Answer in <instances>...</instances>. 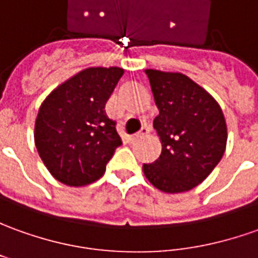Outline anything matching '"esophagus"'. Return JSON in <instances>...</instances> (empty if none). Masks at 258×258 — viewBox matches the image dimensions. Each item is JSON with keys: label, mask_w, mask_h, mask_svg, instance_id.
I'll use <instances>...</instances> for the list:
<instances>
[{"label": "esophagus", "mask_w": 258, "mask_h": 258, "mask_svg": "<svg viewBox=\"0 0 258 258\" xmlns=\"http://www.w3.org/2000/svg\"><path fill=\"white\" fill-rule=\"evenodd\" d=\"M147 133H149V127H147V126H142V129H140L139 132L136 133V135L129 136V142H136V140L142 139V138L147 136Z\"/></svg>", "instance_id": "34e87169"}]
</instances>
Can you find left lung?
Masks as SVG:
<instances>
[{
    "instance_id": "obj_1",
    "label": "left lung",
    "mask_w": 258,
    "mask_h": 258,
    "mask_svg": "<svg viewBox=\"0 0 258 258\" xmlns=\"http://www.w3.org/2000/svg\"><path fill=\"white\" fill-rule=\"evenodd\" d=\"M159 116L153 126L161 154L143 173L164 192H184L201 184L221 161L227 129L221 106L202 87L181 73L146 70Z\"/></svg>"
}]
</instances>
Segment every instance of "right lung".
Returning a JSON list of instances; mask_svg holds the SVG:
<instances>
[{"mask_svg":"<svg viewBox=\"0 0 258 258\" xmlns=\"http://www.w3.org/2000/svg\"><path fill=\"white\" fill-rule=\"evenodd\" d=\"M123 76L119 67H91L58 85L44 99L35 145L50 174L70 186L91 184L122 145L105 104Z\"/></svg>","mask_w":258,"mask_h":258,"instance_id":"1","label":"right lung"}]
</instances>
